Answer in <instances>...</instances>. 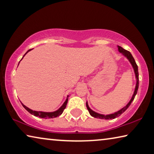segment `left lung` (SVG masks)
<instances>
[{"label":"left lung","instance_id":"8db88e82","mask_svg":"<svg viewBox=\"0 0 154 154\" xmlns=\"http://www.w3.org/2000/svg\"><path fill=\"white\" fill-rule=\"evenodd\" d=\"M118 51L120 52L122 55L124 56L128 60L129 62H130V64H132V68H133V69H134V73H135V77H136V80H137L136 86H135L134 94H133V95H132L131 99H130V100L129 101V103H128L127 105L124 106V107H123L118 111L115 112V113H111V114L106 115V116H105V115H103V114L98 113H96V112L92 110V109H91L89 107V106H88V102H86V106H87L88 110V111H89L90 114L92 117H94V118H99V119H115L116 118H118V117H119V116H121V115L124 112L126 111L128 108L129 107L130 104H131L132 101L134 100L135 96H136L137 93L138 88H139V71H138V66L136 64V62H135L133 56H132V54H130V51L123 49L120 46H118Z\"/></svg>","mask_w":154,"mask_h":154}]
</instances>
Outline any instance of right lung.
I'll return each mask as SVG.
<instances>
[{
	"instance_id": "1",
	"label": "right lung",
	"mask_w": 154,
	"mask_h": 154,
	"mask_svg": "<svg viewBox=\"0 0 154 154\" xmlns=\"http://www.w3.org/2000/svg\"><path fill=\"white\" fill-rule=\"evenodd\" d=\"M32 49H29L26 53L24 56L22 57V58H24V56L26 54L28 51H30V50H32ZM22 59H21V60H22ZM20 60V61H21ZM20 63V62H19ZM68 97H69V96H67V98L66 99V100H65V102L63 103V105H62L60 107L58 110L56 111H54V112H43V111H33L32 110V109H29L28 107H27L26 106H25L24 104H22V106H24V107L25 108V109L26 111H28V112H29L30 113H31L32 115H33V116H35L36 117H39V118H45V119H49V118H56V117H58L59 116H60V115L63 113V111L64 110V109L66 108V105H67V103H68Z\"/></svg>"
}]
</instances>
